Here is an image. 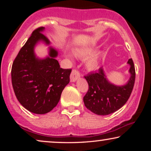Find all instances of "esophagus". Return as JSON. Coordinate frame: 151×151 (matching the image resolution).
Masks as SVG:
<instances>
[{"label": "esophagus", "instance_id": "esophagus-1", "mask_svg": "<svg viewBox=\"0 0 151 151\" xmlns=\"http://www.w3.org/2000/svg\"><path fill=\"white\" fill-rule=\"evenodd\" d=\"M80 75L79 72H78L77 70L73 69L71 72V76H70V80H71V82H76V80H78V78L80 77Z\"/></svg>", "mask_w": 151, "mask_h": 151}]
</instances>
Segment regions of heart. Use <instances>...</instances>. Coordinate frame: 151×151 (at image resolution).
Masks as SVG:
<instances>
[{
    "label": "heart",
    "instance_id": "heart-1",
    "mask_svg": "<svg viewBox=\"0 0 151 151\" xmlns=\"http://www.w3.org/2000/svg\"><path fill=\"white\" fill-rule=\"evenodd\" d=\"M73 54L78 58L86 60V67L88 71H95L100 66V58L98 55H93V50L90 48H78L73 51Z\"/></svg>",
    "mask_w": 151,
    "mask_h": 151
}]
</instances>
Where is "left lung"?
Wrapping results in <instances>:
<instances>
[{"label":"left lung","mask_w":151,"mask_h":151,"mask_svg":"<svg viewBox=\"0 0 151 151\" xmlns=\"http://www.w3.org/2000/svg\"><path fill=\"white\" fill-rule=\"evenodd\" d=\"M131 67L129 81L122 86H117L106 79L102 68L98 72L84 76L88 89L83 100L85 106L95 114L106 115L118 110L126 104L133 91L135 80V69L133 60H129Z\"/></svg>","instance_id":"1"}]
</instances>
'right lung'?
Segmentation results:
<instances>
[{"mask_svg": "<svg viewBox=\"0 0 151 151\" xmlns=\"http://www.w3.org/2000/svg\"><path fill=\"white\" fill-rule=\"evenodd\" d=\"M40 27L32 32L20 49L12 67V82L22 106L36 114H45L56 106L61 93L69 83L71 69H62L55 59L58 52L49 47V56L36 57L34 47L39 42L50 45Z\"/></svg>", "mask_w": 151, "mask_h": 151, "instance_id": "1", "label": "right lung"}]
</instances>
